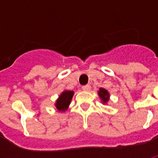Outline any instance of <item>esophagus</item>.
I'll list each match as a JSON object with an SVG mask.
<instances>
[{"label":"esophagus","instance_id":"34e87169","mask_svg":"<svg viewBox=\"0 0 158 158\" xmlns=\"http://www.w3.org/2000/svg\"><path fill=\"white\" fill-rule=\"evenodd\" d=\"M91 89V86L89 85V84H87V85H84V86L82 87V89L84 90V91H89Z\"/></svg>","mask_w":158,"mask_h":158}]
</instances>
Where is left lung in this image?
Here are the masks:
<instances>
[{"instance_id":"8db88e82","label":"left lung","mask_w":158,"mask_h":158,"mask_svg":"<svg viewBox=\"0 0 158 158\" xmlns=\"http://www.w3.org/2000/svg\"><path fill=\"white\" fill-rule=\"evenodd\" d=\"M98 96L100 97L102 102H103V104L106 103L109 101V98H110V94L107 92V90H106L105 89H99L98 91Z\"/></svg>"}]
</instances>
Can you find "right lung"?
Returning <instances> with one entry per match:
<instances>
[{"instance_id": "1", "label": "right lung", "mask_w": 158, "mask_h": 158, "mask_svg": "<svg viewBox=\"0 0 158 158\" xmlns=\"http://www.w3.org/2000/svg\"><path fill=\"white\" fill-rule=\"evenodd\" d=\"M74 95V92L64 90L60 95L59 96L58 99L56 100V102L55 104L56 107L59 111H64L69 107L71 99Z\"/></svg>"}]
</instances>
